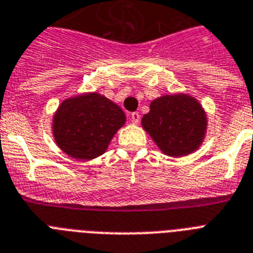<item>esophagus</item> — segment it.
<instances>
[{
    "mask_svg": "<svg viewBox=\"0 0 253 253\" xmlns=\"http://www.w3.org/2000/svg\"><path fill=\"white\" fill-rule=\"evenodd\" d=\"M131 122L133 123V125H137V123L140 122V114L137 112H133L131 113Z\"/></svg>",
    "mask_w": 253,
    "mask_h": 253,
    "instance_id": "34e87169",
    "label": "esophagus"
}]
</instances>
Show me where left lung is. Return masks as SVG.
Here are the masks:
<instances>
[{
  "instance_id": "obj_1",
  "label": "left lung",
  "mask_w": 253,
  "mask_h": 253,
  "mask_svg": "<svg viewBox=\"0 0 253 253\" xmlns=\"http://www.w3.org/2000/svg\"><path fill=\"white\" fill-rule=\"evenodd\" d=\"M141 126L165 155L182 157L204 140L207 116L198 100L188 94H166L151 102Z\"/></svg>"
}]
</instances>
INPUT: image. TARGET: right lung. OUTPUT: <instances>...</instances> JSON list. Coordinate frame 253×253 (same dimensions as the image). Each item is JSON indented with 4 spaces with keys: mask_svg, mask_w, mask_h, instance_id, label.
<instances>
[{
    "mask_svg": "<svg viewBox=\"0 0 253 253\" xmlns=\"http://www.w3.org/2000/svg\"><path fill=\"white\" fill-rule=\"evenodd\" d=\"M126 122L120 106L98 93L66 98L53 117V135L61 149L77 160H92L106 151Z\"/></svg>",
    "mask_w": 253,
    "mask_h": 253,
    "instance_id": "obj_1",
    "label": "right lung"
}]
</instances>
